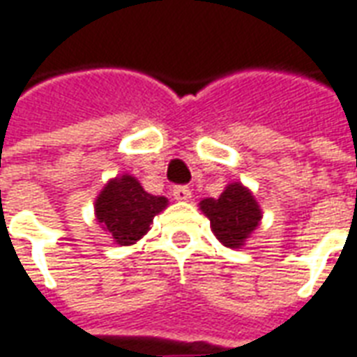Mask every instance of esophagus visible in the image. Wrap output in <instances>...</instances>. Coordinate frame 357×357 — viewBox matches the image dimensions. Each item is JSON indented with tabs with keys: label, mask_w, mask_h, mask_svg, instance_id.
<instances>
[{
	"label": "esophagus",
	"mask_w": 357,
	"mask_h": 357,
	"mask_svg": "<svg viewBox=\"0 0 357 357\" xmlns=\"http://www.w3.org/2000/svg\"><path fill=\"white\" fill-rule=\"evenodd\" d=\"M173 198L178 202H188L192 198V192L188 186H174L173 188Z\"/></svg>",
	"instance_id": "esophagus-1"
}]
</instances>
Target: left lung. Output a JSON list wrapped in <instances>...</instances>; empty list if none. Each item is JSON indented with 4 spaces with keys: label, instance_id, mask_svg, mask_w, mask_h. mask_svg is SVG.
<instances>
[{
    "label": "left lung",
    "instance_id": "left-lung-1",
    "mask_svg": "<svg viewBox=\"0 0 357 357\" xmlns=\"http://www.w3.org/2000/svg\"><path fill=\"white\" fill-rule=\"evenodd\" d=\"M217 240L227 248H240L261 221V209L244 184L231 183L219 198L199 202Z\"/></svg>",
    "mask_w": 357,
    "mask_h": 357
}]
</instances>
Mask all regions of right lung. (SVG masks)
<instances>
[{
	"mask_svg": "<svg viewBox=\"0 0 357 357\" xmlns=\"http://www.w3.org/2000/svg\"><path fill=\"white\" fill-rule=\"evenodd\" d=\"M167 207V198L144 190L132 174L115 176L96 198V219L115 244L130 246L150 231L153 217Z\"/></svg>",
	"mask_w": 357,
	"mask_h": 357,
	"instance_id": "right-lung-1",
	"label": "right lung"
}]
</instances>
